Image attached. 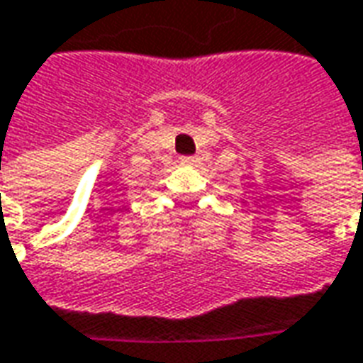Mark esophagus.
Returning a JSON list of instances; mask_svg holds the SVG:
<instances>
[{
  "label": "esophagus",
  "mask_w": 363,
  "mask_h": 363,
  "mask_svg": "<svg viewBox=\"0 0 363 363\" xmlns=\"http://www.w3.org/2000/svg\"><path fill=\"white\" fill-rule=\"evenodd\" d=\"M181 164H184V167H192V164H196V159H194V157H182Z\"/></svg>",
  "instance_id": "1"
}]
</instances>
